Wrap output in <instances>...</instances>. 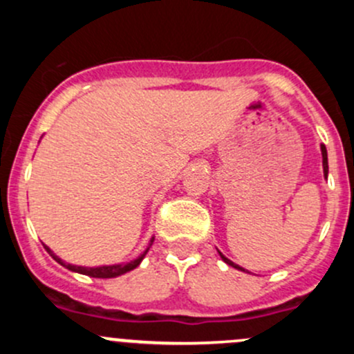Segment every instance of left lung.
Wrapping results in <instances>:
<instances>
[{
  "mask_svg": "<svg viewBox=\"0 0 354 354\" xmlns=\"http://www.w3.org/2000/svg\"><path fill=\"white\" fill-rule=\"evenodd\" d=\"M320 149H322V164H324V176H326L327 178V173H329V164H327V149H326V145H320ZM221 259H223L224 260V262H226L227 263V266H231V267H234V269H240V270H245V269H241V267L240 266H236V263H234V262H231V260L230 259H226V257H224L223 255V253H221Z\"/></svg>",
  "mask_w": 354,
  "mask_h": 354,
  "instance_id": "left-lung-1",
  "label": "left lung"
}]
</instances>
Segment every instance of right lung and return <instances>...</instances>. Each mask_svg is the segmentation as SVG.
I'll list each match as a JSON object with an SVG mask.
<instances>
[{
	"label": "right lung",
	"mask_w": 354,
	"mask_h": 354,
	"mask_svg": "<svg viewBox=\"0 0 354 354\" xmlns=\"http://www.w3.org/2000/svg\"><path fill=\"white\" fill-rule=\"evenodd\" d=\"M152 241H154V238H152V240H151V243H149L147 250H145V252H144V255H140V257H138V259L131 260L130 263H124V266H123V263H120V266H104V267H94V269H92V267H77V266H71V263H66V262H63L62 259H58V257H56L55 253H53L51 250L48 248V246H44V248L48 250V253H49V255L53 257V259L56 260V262H58V263H62V266H63V267H66V269H70V270H75V272L85 274V276H91V277H99V279H109V277H116V276H121V274L128 272V270H133L135 267H137L138 263L142 262V259H144V257H145V253L149 252V248H151Z\"/></svg>",
	"instance_id": "right-lung-1"
}]
</instances>
